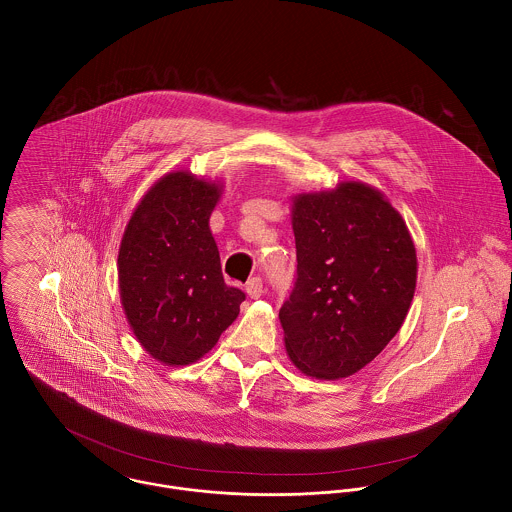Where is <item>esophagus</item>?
<instances>
[{
    "label": "esophagus",
    "instance_id": "obj_1",
    "mask_svg": "<svg viewBox=\"0 0 512 512\" xmlns=\"http://www.w3.org/2000/svg\"><path fill=\"white\" fill-rule=\"evenodd\" d=\"M246 293H248V297H252V299L262 297V293H264L262 280H260V278H250V280L246 282Z\"/></svg>",
    "mask_w": 512,
    "mask_h": 512
}]
</instances>
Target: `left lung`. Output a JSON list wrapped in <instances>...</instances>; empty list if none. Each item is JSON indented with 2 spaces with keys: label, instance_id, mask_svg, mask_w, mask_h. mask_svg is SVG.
Instances as JSON below:
<instances>
[{
  "label": "left lung",
  "instance_id": "obj_1",
  "mask_svg": "<svg viewBox=\"0 0 512 512\" xmlns=\"http://www.w3.org/2000/svg\"><path fill=\"white\" fill-rule=\"evenodd\" d=\"M297 280L280 309L288 357L319 380L365 368L400 331L416 292V246L374 187L343 181L292 199Z\"/></svg>",
  "mask_w": 512,
  "mask_h": 512
}]
</instances>
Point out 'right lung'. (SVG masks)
Listing matches in <instances>:
<instances>
[{
    "instance_id": "add662e5",
    "label": "right lung",
    "mask_w": 512,
    "mask_h": 512,
    "mask_svg": "<svg viewBox=\"0 0 512 512\" xmlns=\"http://www.w3.org/2000/svg\"><path fill=\"white\" fill-rule=\"evenodd\" d=\"M222 183L179 169L157 179L126 224L118 252L120 299L155 361L205 357L238 317L244 293L224 284L209 219Z\"/></svg>"
}]
</instances>
